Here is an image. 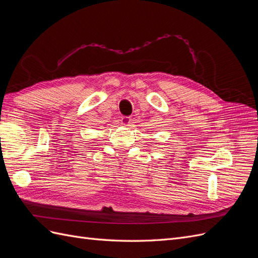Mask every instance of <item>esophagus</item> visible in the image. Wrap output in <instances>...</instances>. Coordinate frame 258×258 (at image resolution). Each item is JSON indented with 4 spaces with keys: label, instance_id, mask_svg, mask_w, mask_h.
Returning a JSON list of instances; mask_svg holds the SVG:
<instances>
[{
    "label": "esophagus",
    "instance_id": "esophagus-1",
    "mask_svg": "<svg viewBox=\"0 0 258 258\" xmlns=\"http://www.w3.org/2000/svg\"><path fill=\"white\" fill-rule=\"evenodd\" d=\"M120 122H121L122 126H130L131 118L128 116H122L121 119H120Z\"/></svg>",
    "mask_w": 258,
    "mask_h": 258
}]
</instances>
